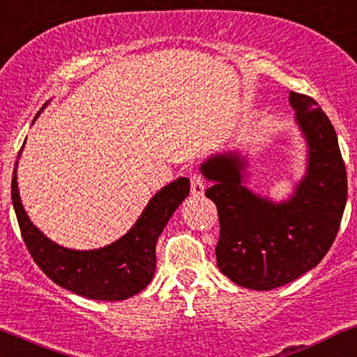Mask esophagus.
I'll use <instances>...</instances> for the list:
<instances>
[{
	"mask_svg": "<svg viewBox=\"0 0 357 357\" xmlns=\"http://www.w3.org/2000/svg\"><path fill=\"white\" fill-rule=\"evenodd\" d=\"M204 191H206V183H204L202 176L194 174L191 176V194L194 197L204 196Z\"/></svg>",
	"mask_w": 357,
	"mask_h": 357,
	"instance_id": "obj_1",
	"label": "esophagus"
}]
</instances>
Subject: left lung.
Listing matches in <instances>:
<instances>
[{
  "instance_id": "1",
  "label": "left lung",
  "mask_w": 357,
  "mask_h": 357,
  "mask_svg": "<svg viewBox=\"0 0 357 357\" xmlns=\"http://www.w3.org/2000/svg\"><path fill=\"white\" fill-rule=\"evenodd\" d=\"M308 146L307 174L286 202L275 204L243 186L245 158L213 155L201 165L213 184L206 196L217 206L220 236L217 266L230 281L271 291L320 263L340 230L348 178L338 137L315 99L289 94Z\"/></svg>"
}]
</instances>
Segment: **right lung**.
<instances>
[{"label": "right lung", "mask_w": 357, "mask_h": 357, "mask_svg": "<svg viewBox=\"0 0 357 357\" xmlns=\"http://www.w3.org/2000/svg\"><path fill=\"white\" fill-rule=\"evenodd\" d=\"M189 189L188 178L169 183L150 199L139 220L122 238L89 251L68 250L54 243L29 220L19 197L16 168L13 171L11 199L24 243L45 275L82 297L126 301L150 284L156 268V241L176 208L186 199Z\"/></svg>", "instance_id": "obj_1"}]
</instances>
